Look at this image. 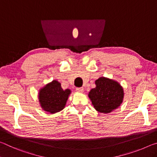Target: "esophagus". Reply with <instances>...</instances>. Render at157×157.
Masks as SVG:
<instances>
[{
  "instance_id": "obj_1",
  "label": "esophagus",
  "mask_w": 157,
  "mask_h": 157,
  "mask_svg": "<svg viewBox=\"0 0 157 157\" xmlns=\"http://www.w3.org/2000/svg\"><path fill=\"white\" fill-rule=\"evenodd\" d=\"M76 91L79 92V93H83L84 91V89H83V88H76Z\"/></svg>"
}]
</instances>
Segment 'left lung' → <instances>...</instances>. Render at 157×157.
Listing matches in <instances>:
<instances>
[{"label":"left lung","mask_w":157,"mask_h":157,"mask_svg":"<svg viewBox=\"0 0 157 157\" xmlns=\"http://www.w3.org/2000/svg\"><path fill=\"white\" fill-rule=\"evenodd\" d=\"M96 87L91 89L88 97L97 111L109 113L122 104L124 89L117 81L101 76L95 81Z\"/></svg>","instance_id":"8db88e82"}]
</instances>
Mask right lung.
I'll use <instances>...</instances> for the list:
<instances>
[{
  "mask_svg": "<svg viewBox=\"0 0 157 157\" xmlns=\"http://www.w3.org/2000/svg\"><path fill=\"white\" fill-rule=\"evenodd\" d=\"M71 93L70 89L63 90L60 82L53 80L39 90L38 99L43 110L53 114L65 109Z\"/></svg>",
  "mask_w": 157,
  "mask_h": 157,
  "instance_id": "add662e5",
  "label": "right lung"
}]
</instances>
